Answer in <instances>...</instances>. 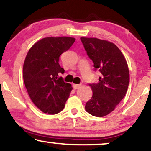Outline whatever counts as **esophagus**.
I'll use <instances>...</instances> for the list:
<instances>
[{"instance_id": "esophagus-1", "label": "esophagus", "mask_w": 151, "mask_h": 151, "mask_svg": "<svg viewBox=\"0 0 151 151\" xmlns=\"http://www.w3.org/2000/svg\"><path fill=\"white\" fill-rule=\"evenodd\" d=\"M81 85V84H73V87L74 89H77V88H80Z\"/></svg>"}]
</instances>
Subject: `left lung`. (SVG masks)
<instances>
[{
    "instance_id": "8db88e82",
    "label": "left lung",
    "mask_w": 151,
    "mask_h": 151,
    "mask_svg": "<svg viewBox=\"0 0 151 151\" xmlns=\"http://www.w3.org/2000/svg\"><path fill=\"white\" fill-rule=\"evenodd\" d=\"M80 39L94 70L101 72L99 83L89 84L93 96L85 109L95 117H104L115 110L127 93L129 83L127 63L113 43L96 38Z\"/></svg>"
}]
</instances>
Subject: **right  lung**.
<instances>
[{"label":"right lung","mask_w":151,"mask_h":151,"mask_svg":"<svg viewBox=\"0 0 151 151\" xmlns=\"http://www.w3.org/2000/svg\"><path fill=\"white\" fill-rule=\"evenodd\" d=\"M75 39L67 36L46 37L29 49L23 65V79L34 105L44 113L57 114L63 110L72 89L59 74L65 72L59 64L62 53Z\"/></svg>","instance_id":"1"}]
</instances>
